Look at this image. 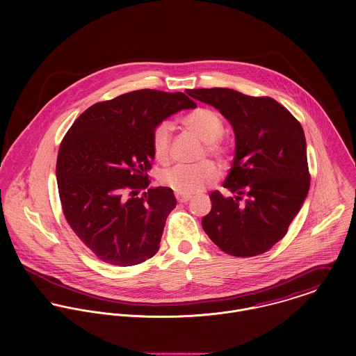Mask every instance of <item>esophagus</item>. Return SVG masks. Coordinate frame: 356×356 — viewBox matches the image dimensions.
Here are the masks:
<instances>
[{"instance_id": "1", "label": "esophagus", "mask_w": 356, "mask_h": 356, "mask_svg": "<svg viewBox=\"0 0 356 356\" xmlns=\"http://www.w3.org/2000/svg\"><path fill=\"white\" fill-rule=\"evenodd\" d=\"M177 200L179 203H188L191 200V196H186V195H177Z\"/></svg>"}]
</instances>
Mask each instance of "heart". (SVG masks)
Segmentation results:
<instances>
[{
	"label": "heart",
	"mask_w": 356,
	"mask_h": 356,
	"mask_svg": "<svg viewBox=\"0 0 356 356\" xmlns=\"http://www.w3.org/2000/svg\"><path fill=\"white\" fill-rule=\"evenodd\" d=\"M182 124L205 144V151L222 164L232 159V151L219 140L223 136V123L218 113L208 108H197L182 119ZM172 126L161 122L153 129L151 144L156 160L167 163L170 159ZM219 177L218 167L205 160L199 164H177L161 172V182L178 195H193L212 185Z\"/></svg>",
	"instance_id": "obj_1"
}]
</instances>
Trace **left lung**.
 <instances>
[{
  "instance_id": "8db88e82",
  "label": "left lung",
  "mask_w": 356,
  "mask_h": 356,
  "mask_svg": "<svg viewBox=\"0 0 356 356\" xmlns=\"http://www.w3.org/2000/svg\"><path fill=\"white\" fill-rule=\"evenodd\" d=\"M186 93L215 106L236 136L234 160L223 188L209 195L204 232L223 252L264 254L288 232L309 189L305 131L296 118L271 97H252L226 88Z\"/></svg>"
}]
</instances>
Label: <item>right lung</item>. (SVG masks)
<instances>
[{
  "mask_svg": "<svg viewBox=\"0 0 356 356\" xmlns=\"http://www.w3.org/2000/svg\"><path fill=\"white\" fill-rule=\"evenodd\" d=\"M188 108L196 102L181 92L136 90L92 105L64 136L56 163L63 212L102 261L127 267L159 251L177 200L170 188H149L151 137L156 124Z\"/></svg>",
  "mask_w": 356,
  "mask_h": 356,
  "instance_id": "1",
  "label": "right lung"
}]
</instances>
